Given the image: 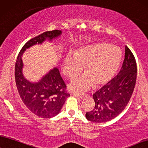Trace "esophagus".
Instances as JSON below:
<instances>
[{"mask_svg":"<svg viewBox=\"0 0 148 148\" xmlns=\"http://www.w3.org/2000/svg\"><path fill=\"white\" fill-rule=\"evenodd\" d=\"M73 95H74V96L76 97V98H80V99H82L84 97V95L83 94H80V93H73Z\"/></svg>","mask_w":148,"mask_h":148,"instance_id":"obj_1","label":"esophagus"}]
</instances>
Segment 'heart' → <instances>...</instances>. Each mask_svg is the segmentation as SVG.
<instances>
[{
    "instance_id": "obj_1",
    "label": "heart",
    "mask_w": 148,
    "mask_h": 148,
    "mask_svg": "<svg viewBox=\"0 0 148 148\" xmlns=\"http://www.w3.org/2000/svg\"><path fill=\"white\" fill-rule=\"evenodd\" d=\"M122 53L118 47L106 42H99L80 47L75 53L68 52L63 58L61 68L69 78L85 74L68 84L72 91L82 92L92 87H100L111 80L120 65Z\"/></svg>"
}]
</instances>
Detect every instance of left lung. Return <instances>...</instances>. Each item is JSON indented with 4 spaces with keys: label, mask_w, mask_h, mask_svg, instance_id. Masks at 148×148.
<instances>
[{
    "label": "left lung",
    "mask_w": 148,
    "mask_h": 148,
    "mask_svg": "<svg viewBox=\"0 0 148 148\" xmlns=\"http://www.w3.org/2000/svg\"><path fill=\"white\" fill-rule=\"evenodd\" d=\"M136 79L135 59L126 46L124 60L118 74L93 95L95 106L92 111L86 113L87 120L103 123L119 115L131 98Z\"/></svg>",
    "instance_id": "1"
}]
</instances>
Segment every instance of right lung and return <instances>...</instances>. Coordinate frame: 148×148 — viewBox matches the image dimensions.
<instances>
[{
  "mask_svg": "<svg viewBox=\"0 0 148 148\" xmlns=\"http://www.w3.org/2000/svg\"><path fill=\"white\" fill-rule=\"evenodd\" d=\"M62 35V31H46L30 40L24 44L17 58L15 78L18 93L29 109L42 118H50L60 113L70 94L65 92L66 86L57 67L51 69L37 82H31L24 76L22 56L28 48L45 41L52 42Z\"/></svg>",
  "mask_w": 148,
  "mask_h": 148,
  "instance_id": "obj_1",
  "label": "right lung"
}]
</instances>
